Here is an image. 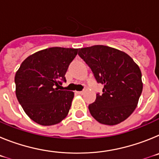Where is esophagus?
I'll return each mask as SVG.
<instances>
[{
  "mask_svg": "<svg viewBox=\"0 0 159 159\" xmlns=\"http://www.w3.org/2000/svg\"><path fill=\"white\" fill-rule=\"evenodd\" d=\"M77 93H78L79 95H83V94H84V91H81V92H77Z\"/></svg>",
  "mask_w": 159,
  "mask_h": 159,
  "instance_id": "esophagus-1",
  "label": "esophagus"
}]
</instances>
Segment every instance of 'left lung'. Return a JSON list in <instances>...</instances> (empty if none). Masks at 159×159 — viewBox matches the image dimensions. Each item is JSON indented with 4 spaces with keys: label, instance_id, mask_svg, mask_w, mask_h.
Masks as SVG:
<instances>
[{
    "label": "left lung",
    "instance_id": "left-lung-1",
    "mask_svg": "<svg viewBox=\"0 0 159 159\" xmlns=\"http://www.w3.org/2000/svg\"><path fill=\"white\" fill-rule=\"evenodd\" d=\"M78 55L104 85L102 95L96 94L88 106L92 117L106 125L124 121L135 110L143 91L139 67L127 53L108 46L80 48Z\"/></svg>",
    "mask_w": 159,
    "mask_h": 159
}]
</instances>
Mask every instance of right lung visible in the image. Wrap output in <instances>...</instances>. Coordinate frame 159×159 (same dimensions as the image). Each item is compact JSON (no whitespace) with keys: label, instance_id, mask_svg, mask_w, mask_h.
I'll use <instances>...</instances> for the list:
<instances>
[{"label":"right lung","instance_id":"add662e5","mask_svg":"<svg viewBox=\"0 0 159 159\" xmlns=\"http://www.w3.org/2000/svg\"><path fill=\"white\" fill-rule=\"evenodd\" d=\"M78 49L49 48L25 59L15 75L16 95L32 120L42 126L60 123L67 116L74 93L58 87Z\"/></svg>","mask_w":159,"mask_h":159}]
</instances>
